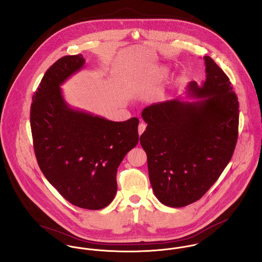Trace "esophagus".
<instances>
[{
	"instance_id": "esophagus-1",
	"label": "esophagus",
	"mask_w": 262,
	"mask_h": 262,
	"mask_svg": "<svg viewBox=\"0 0 262 262\" xmlns=\"http://www.w3.org/2000/svg\"><path fill=\"white\" fill-rule=\"evenodd\" d=\"M145 127H146V124L143 123V122H141V123L139 124V135H140V136L145 130Z\"/></svg>"
}]
</instances>
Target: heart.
<instances>
[{"mask_svg": "<svg viewBox=\"0 0 262 262\" xmlns=\"http://www.w3.org/2000/svg\"><path fill=\"white\" fill-rule=\"evenodd\" d=\"M166 73H167V70L164 68L158 70L157 73L152 75V81H161V79H163L166 76Z\"/></svg>", "mask_w": 262, "mask_h": 262, "instance_id": "b5f03b06", "label": "heart"}]
</instances>
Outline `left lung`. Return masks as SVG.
I'll list each match as a JSON object with an SVG mask.
<instances>
[{
  "label": "left lung",
  "instance_id": "obj_1",
  "mask_svg": "<svg viewBox=\"0 0 262 262\" xmlns=\"http://www.w3.org/2000/svg\"><path fill=\"white\" fill-rule=\"evenodd\" d=\"M206 79L190 81L187 95L145 107L147 123L141 136L147 156L148 177L160 202L182 207L202 199L219 180L233 155L239 103L231 82L210 57H203Z\"/></svg>",
  "mask_w": 262,
  "mask_h": 262
}]
</instances>
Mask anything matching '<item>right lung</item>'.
<instances>
[{"instance_id":"right-lung-1","label":"right lung","mask_w":262,"mask_h":262,"mask_svg":"<svg viewBox=\"0 0 262 262\" xmlns=\"http://www.w3.org/2000/svg\"><path fill=\"white\" fill-rule=\"evenodd\" d=\"M82 55L66 56L45 74L33 97L31 128L40 170L72 204L97 210L117 193V171L139 141V119L112 121L71 107L60 85L83 68Z\"/></svg>"}]
</instances>
